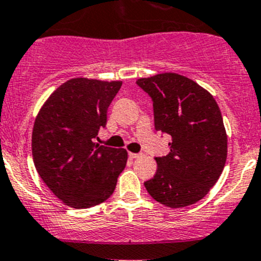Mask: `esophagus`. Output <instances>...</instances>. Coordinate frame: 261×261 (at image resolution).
Wrapping results in <instances>:
<instances>
[{"label": "esophagus", "instance_id": "esophagus-1", "mask_svg": "<svg viewBox=\"0 0 261 261\" xmlns=\"http://www.w3.org/2000/svg\"><path fill=\"white\" fill-rule=\"evenodd\" d=\"M142 155V153H132L129 152V157L130 158H139Z\"/></svg>", "mask_w": 261, "mask_h": 261}]
</instances>
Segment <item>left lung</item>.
I'll use <instances>...</instances> for the list:
<instances>
[{"label":"left lung","mask_w":261,"mask_h":261,"mask_svg":"<svg viewBox=\"0 0 261 261\" xmlns=\"http://www.w3.org/2000/svg\"><path fill=\"white\" fill-rule=\"evenodd\" d=\"M137 84L153 100L154 128L172 137L170 153L155 157L157 171L144 182L155 201L172 208L205 197L227 157V134L214 96L176 72L141 77Z\"/></svg>","instance_id":"1"}]
</instances>
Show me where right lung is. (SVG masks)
I'll return each mask as SVG.
<instances>
[{
  "label": "right lung",
  "instance_id": "1",
  "mask_svg": "<svg viewBox=\"0 0 261 261\" xmlns=\"http://www.w3.org/2000/svg\"><path fill=\"white\" fill-rule=\"evenodd\" d=\"M122 82L74 77L46 99L32 129L37 173L65 205L88 208L111 197L127 165L124 148L94 142Z\"/></svg>",
  "mask_w": 261,
  "mask_h": 261
}]
</instances>
